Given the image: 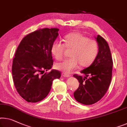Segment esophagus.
Segmentation results:
<instances>
[{"instance_id":"obj_1","label":"esophagus","mask_w":127,"mask_h":127,"mask_svg":"<svg viewBox=\"0 0 127 127\" xmlns=\"http://www.w3.org/2000/svg\"><path fill=\"white\" fill-rule=\"evenodd\" d=\"M62 75H63V77H68L70 76L69 75L67 74V73H62Z\"/></svg>"}]
</instances>
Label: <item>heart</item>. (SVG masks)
I'll use <instances>...</instances> for the list:
<instances>
[{
	"mask_svg": "<svg viewBox=\"0 0 127 127\" xmlns=\"http://www.w3.org/2000/svg\"><path fill=\"white\" fill-rule=\"evenodd\" d=\"M65 43L55 41L51 47V52L56 59L64 58L66 50L72 49L71 58L64 60L55 64L58 70L69 73L78 68L79 64L86 67L94 63L99 52V45L95 40L91 39L79 32L68 34L64 38Z\"/></svg>",
	"mask_w": 127,
	"mask_h": 127,
	"instance_id": "obj_1",
	"label": "heart"
}]
</instances>
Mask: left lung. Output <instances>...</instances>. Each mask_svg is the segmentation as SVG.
I'll return each mask as SVG.
<instances>
[{
  "label": "left lung",
  "mask_w": 127,
  "mask_h": 127,
  "mask_svg": "<svg viewBox=\"0 0 127 127\" xmlns=\"http://www.w3.org/2000/svg\"><path fill=\"white\" fill-rule=\"evenodd\" d=\"M99 45V52L94 62L80 71L85 76L75 74L79 86L74 92L75 99L85 105L96 103L104 96L112 79L113 61L109 45L105 40L98 35L95 37ZM89 76V78L87 77Z\"/></svg>",
  "instance_id": "8db88e82"
}]
</instances>
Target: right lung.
<instances>
[{
    "label": "right lung",
    "instance_id": "add662e5",
    "mask_svg": "<svg viewBox=\"0 0 127 127\" xmlns=\"http://www.w3.org/2000/svg\"><path fill=\"white\" fill-rule=\"evenodd\" d=\"M58 28H43L26 36L15 52L12 65L14 86L20 96L27 102L36 103L50 92L54 79L60 72L51 68V47L59 35Z\"/></svg>",
    "mask_w": 127,
    "mask_h": 127
}]
</instances>
